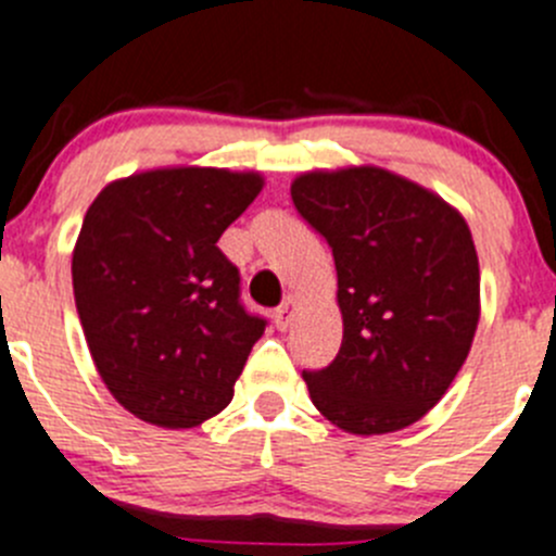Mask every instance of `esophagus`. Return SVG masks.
Masks as SVG:
<instances>
[{
    "mask_svg": "<svg viewBox=\"0 0 556 556\" xmlns=\"http://www.w3.org/2000/svg\"><path fill=\"white\" fill-rule=\"evenodd\" d=\"M295 307H299V302H295L293 295H288L282 302V307L274 313V324H277L279 331H288L290 324H293V315H295Z\"/></svg>",
    "mask_w": 556,
    "mask_h": 556,
    "instance_id": "34e87169",
    "label": "esophagus"
}]
</instances>
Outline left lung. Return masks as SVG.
Listing matches in <instances>:
<instances>
[{
	"label": "left lung",
	"mask_w": 556,
	"mask_h": 556,
	"mask_svg": "<svg viewBox=\"0 0 556 556\" xmlns=\"http://www.w3.org/2000/svg\"><path fill=\"white\" fill-rule=\"evenodd\" d=\"M295 211L329 241L342 345L304 372L315 408L345 433H395L442 401L480 320V263L458 207L383 167L313 169Z\"/></svg>",
	"instance_id": "8db88e82"
}]
</instances>
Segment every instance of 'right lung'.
Here are the masks:
<instances>
[{"label":"right lung","mask_w":556,"mask_h":556,"mask_svg":"<svg viewBox=\"0 0 556 556\" xmlns=\"http://www.w3.org/2000/svg\"><path fill=\"white\" fill-rule=\"evenodd\" d=\"M263 175L159 167L103 186L74 247V295L96 370L142 422L180 430L232 401L266 320L238 302L216 241L261 194Z\"/></svg>","instance_id":"1"}]
</instances>
